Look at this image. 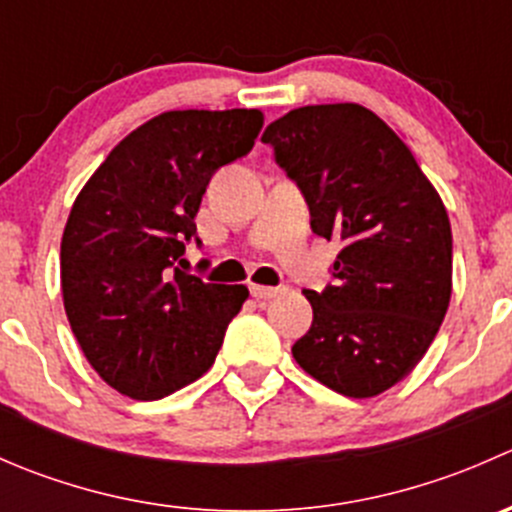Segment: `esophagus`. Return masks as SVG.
<instances>
[{
	"label": "esophagus",
	"instance_id": "esophagus-1",
	"mask_svg": "<svg viewBox=\"0 0 512 512\" xmlns=\"http://www.w3.org/2000/svg\"><path fill=\"white\" fill-rule=\"evenodd\" d=\"M280 287H260V285H250V294L255 299H275L280 294Z\"/></svg>",
	"mask_w": 512,
	"mask_h": 512
}]
</instances>
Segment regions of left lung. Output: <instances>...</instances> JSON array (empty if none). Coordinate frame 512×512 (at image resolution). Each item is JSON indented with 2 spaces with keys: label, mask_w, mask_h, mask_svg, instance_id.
<instances>
[{
  "label": "left lung",
  "mask_w": 512,
  "mask_h": 512,
  "mask_svg": "<svg viewBox=\"0 0 512 512\" xmlns=\"http://www.w3.org/2000/svg\"><path fill=\"white\" fill-rule=\"evenodd\" d=\"M319 237L342 240L332 282L304 289L312 327L297 364L337 394L369 399L404 379L451 302L453 237L406 143L369 108H294L262 133Z\"/></svg>",
  "instance_id": "obj_1"
}]
</instances>
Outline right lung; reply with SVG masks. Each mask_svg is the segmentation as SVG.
Here are the masks:
<instances>
[{
	"label": "right lung",
	"instance_id": "right-lung-1",
	"mask_svg": "<svg viewBox=\"0 0 512 512\" xmlns=\"http://www.w3.org/2000/svg\"><path fill=\"white\" fill-rule=\"evenodd\" d=\"M257 108L168 111L128 133L91 175L61 237V289L76 342L103 381L156 401L200 379L247 287L190 275L185 247L215 170L247 156Z\"/></svg>",
	"mask_w": 512,
	"mask_h": 512
}]
</instances>
